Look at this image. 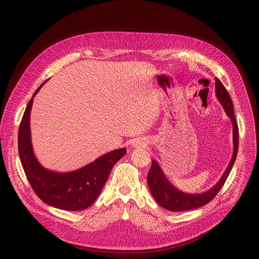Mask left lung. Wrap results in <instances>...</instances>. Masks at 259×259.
I'll return each instance as SVG.
<instances>
[{"mask_svg": "<svg viewBox=\"0 0 259 259\" xmlns=\"http://www.w3.org/2000/svg\"><path fill=\"white\" fill-rule=\"evenodd\" d=\"M215 93H216L217 99H219V101L225 108L227 115L231 118V121H232L233 124L234 149H233L232 158H231L230 164L227 167L220 182L217 183L213 188L208 190V191L200 194H187L174 188L167 180L164 172H162V170L160 169L159 165L155 160H152L151 168L149 170L148 176H147L148 186H149V189H150V192L153 198L155 199V201L162 208H165L169 211H174V212L188 211V210H193V209L205 206L206 203L210 202L217 195V193L220 192V190L223 188L224 184L228 179L231 169L233 167V164L237 155V151H238V126L236 124V118L234 115L232 101H231V98L227 89L217 77L215 78Z\"/></svg>", "mask_w": 259, "mask_h": 259, "instance_id": "8db88e82", "label": "left lung"}]
</instances>
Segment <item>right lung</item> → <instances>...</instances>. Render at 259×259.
Returning a JSON list of instances; mask_svg holds the SVG:
<instances>
[{
    "label": "right lung",
    "mask_w": 259,
    "mask_h": 259,
    "mask_svg": "<svg viewBox=\"0 0 259 259\" xmlns=\"http://www.w3.org/2000/svg\"><path fill=\"white\" fill-rule=\"evenodd\" d=\"M27 105L19 127L18 147L21 164L33 191L47 205L68 211H80L90 207L100 195L115 162L127 152L116 149L78 170L66 173L54 172L40 166L32 149L30 112L34 95Z\"/></svg>",
    "instance_id": "right-lung-1"
}]
</instances>
